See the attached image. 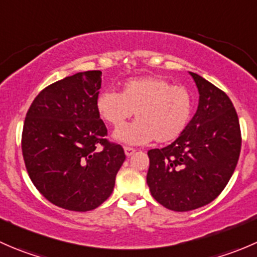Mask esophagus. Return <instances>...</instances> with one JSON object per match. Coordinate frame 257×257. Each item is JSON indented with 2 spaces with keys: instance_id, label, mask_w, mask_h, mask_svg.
I'll return each mask as SVG.
<instances>
[{
  "instance_id": "obj_1",
  "label": "esophagus",
  "mask_w": 257,
  "mask_h": 257,
  "mask_svg": "<svg viewBox=\"0 0 257 257\" xmlns=\"http://www.w3.org/2000/svg\"><path fill=\"white\" fill-rule=\"evenodd\" d=\"M124 153H125L126 157H131V155H133L136 153V149H133L131 147H124Z\"/></svg>"
}]
</instances>
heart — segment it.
<instances>
[{
  "mask_svg": "<svg viewBox=\"0 0 257 257\" xmlns=\"http://www.w3.org/2000/svg\"><path fill=\"white\" fill-rule=\"evenodd\" d=\"M95 108L100 118L118 128L135 112L137 120L116 129L113 138L131 145L174 142L185 132L193 114V97L185 87L159 77H141L124 82L121 92L105 89Z\"/></svg>",
  "mask_w": 257,
  "mask_h": 257,
  "instance_id": "heart-1",
  "label": "heart"
}]
</instances>
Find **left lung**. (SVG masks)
Here are the masks:
<instances>
[{
	"mask_svg": "<svg viewBox=\"0 0 257 257\" xmlns=\"http://www.w3.org/2000/svg\"><path fill=\"white\" fill-rule=\"evenodd\" d=\"M189 73L199 92L196 113L172 144L148 152L150 193L174 211L201 208L216 199L236 168L241 149L239 118L230 98L199 74Z\"/></svg>",
	"mask_w": 257,
	"mask_h": 257,
	"instance_id": "8db88e82",
	"label": "left lung"
}]
</instances>
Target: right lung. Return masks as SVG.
I'll return each mask as SVG.
<instances>
[{"instance_id": "obj_1", "label": "right lung", "mask_w": 257, "mask_h": 257, "mask_svg": "<svg viewBox=\"0 0 257 257\" xmlns=\"http://www.w3.org/2000/svg\"><path fill=\"white\" fill-rule=\"evenodd\" d=\"M102 72H79L46 87L31 104L22 132L26 169L54 205L89 211L112 194L125 160L123 148L105 139L95 108Z\"/></svg>"}]
</instances>
